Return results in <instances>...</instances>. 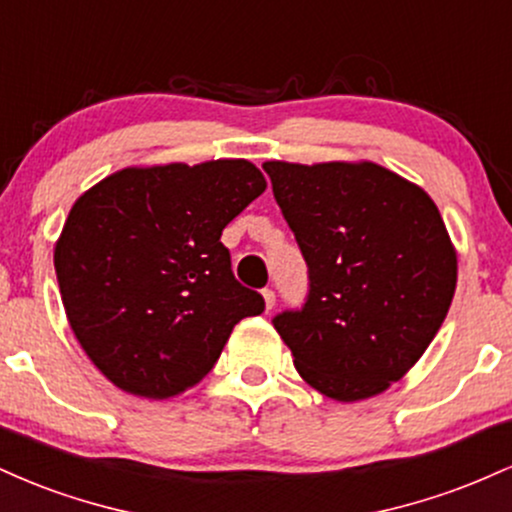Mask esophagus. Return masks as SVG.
Listing matches in <instances>:
<instances>
[{
	"label": "esophagus",
	"instance_id": "esophagus-1",
	"mask_svg": "<svg viewBox=\"0 0 512 512\" xmlns=\"http://www.w3.org/2000/svg\"><path fill=\"white\" fill-rule=\"evenodd\" d=\"M262 298H264V308H267V310H272L276 305V293L272 289H264Z\"/></svg>",
	"mask_w": 512,
	"mask_h": 512
}]
</instances>
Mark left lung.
<instances>
[{"instance_id":"1","label":"left lung","mask_w":512,"mask_h":512,"mask_svg":"<svg viewBox=\"0 0 512 512\" xmlns=\"http://www.w3.org/2000/svg\"><path fill=\"white\" fill-rule=\"evenodd\" d=\"M262 168L310 279L308 301L274 330L325 397L380 395L424 356L455 296L457 252L436 202L370 161Z\"/></svg>"}]
</instances>
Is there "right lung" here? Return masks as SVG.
Here are the masks:
<instances>
[{"label":"right lung","mask_w":512,"mask_h":512,"mask_svg":"<svg viewBox=\"0 0 512 512\" xmlns=\"http://www.w3.org/2000/svg\"><path fill=\"white\" fill-rule=\"evenodd\" d=\"M264 187L255 163L219 158L122 168L76 199L55 245L57 284L74 337L115 387L180 395L233 327L262 313L221 233Z\"/></svg>","instance_id":"1"}]
</instances>
